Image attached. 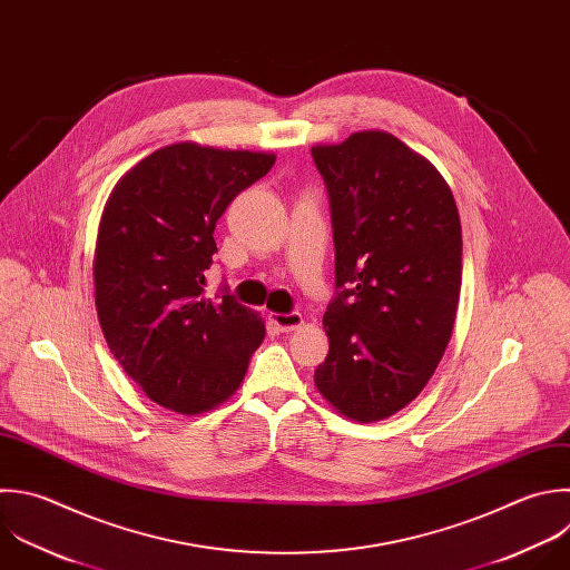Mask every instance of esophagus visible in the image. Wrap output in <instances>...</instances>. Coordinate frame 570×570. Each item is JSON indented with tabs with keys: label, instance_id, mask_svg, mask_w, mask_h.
<instances>
[{
	"label": "esophagus",
	"instance_id": "esophagus-1",
	"mask_svg": "<svg viewBox=\"0 0 570 570\" xmlns=\"http://www.w3.org/2000/svg\"><path fill=\"white\" fill-rule=\"evenodd\" d=\"M272 323L281 330V332H294L303 325V316L298 312H289V314H272Z\"/></svg>",
	"mask_w": 570,
	"mask_h": 570
}]
</instances>
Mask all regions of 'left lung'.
Returning <instances> with one entry per match:
<instances>
[{
    "label": "left lung",
    "mask_w": 570,
    "mask_h": 570,
    "mask_svg": "<svg viewBox=\"0 0 570 570\" xmlns=\"http://www.w3.org/2000/svg\"><path fill=\"white\" fill-rule=\"evenodd\" d=\"M330 198L336 296L318 392L354 421L405 407L434 374L456 316L461 223L441 174L385 131L312 149Z\"/></svg>",
    "instance_id": "8db88e82"
}]
</instances>
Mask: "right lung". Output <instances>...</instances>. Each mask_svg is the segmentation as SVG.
Instances as JSON below:
<instances>
[{"mask_svg": "<svg viewBox=\"0 0 570 570\" xmlns=\"http://www.w3.org/2000/svg\"><path fill=\"white\" fill-rule=\"evenodd\" d=\"M272 154L180 142L138 163L114 189L96 249V307L125 372L180 414L223 403L240 385L265 323L223 285L205 296L229 203L261 180Z\"/></svg>", "mask_w": 570, "mask_h": 570, "instance_id": "right-lung-1", "label": "right lung"}]
</instances>
